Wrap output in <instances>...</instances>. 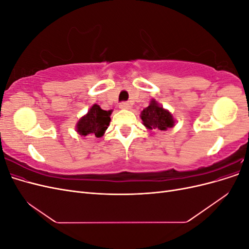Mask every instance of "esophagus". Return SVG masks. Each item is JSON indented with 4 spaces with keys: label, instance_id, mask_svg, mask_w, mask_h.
<instances>
[{
    "label": "esophagus",
    "instance_id": "34e87169",
    "mask_svg": "<svg viewBox=\"0 0 249 249\" xmlns=\"http://www.w3.org/2000/svg\"><path fill=\"white\" fill-rule=\"evenodd\" d=\"M119 108L120 109H124V110L130 109L131 108V105H130V103H127V102H123V103H120Z\"/></svg>",
    "mask_w": 249,
    "mask_h": 249
}]
</instances>
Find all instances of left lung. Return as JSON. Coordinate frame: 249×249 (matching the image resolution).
Returning a JSON list of instances; mask_svg holds the SVG:
<instances>
[{
    "label": "left lung",
    "instance_id": "8db88e82",
    "mask_svg": "<svg viewBox=\"0 0 249 249\" xmlns=\"http://www.w3.org/2000/svg\"><path fill=\"white\" fill-rule=\"evenodd\" d=\"M141 119L147 129H157L160 131H165L175 125V119H173L170 113L159 106L158 103L153 100L149 106L143 109L141 112Z\"/></svg>",
    "mask_w": 249,
    "mask_h": 249
}]
</instances>
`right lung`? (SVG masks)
I'll use <instances>...</instances> for the list:
<instances>
[{"instance_id": "1", "label": "right lung", "mask_w": 249, "mask_h": 249, "mask_svg": "<svg viewBox=\"0 0 249 249\" xmlns=\"http://www.w3.org/2000/svg\"><path fill=\"white\" fill-rule=\"evenodd\" d=\"M110 111L101 109L99 105H93L85 116H83L77 124V132L82 136L91 135L93 137H102L110 123Z\"/></svg>"}]
</instances>
